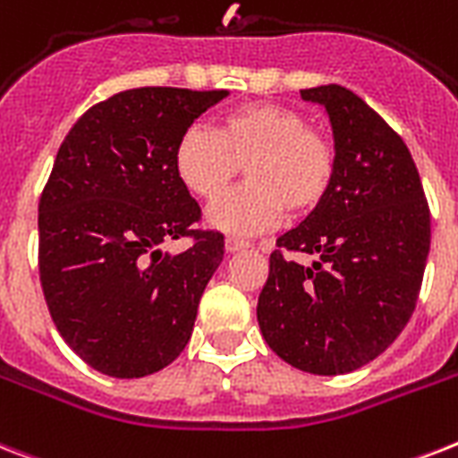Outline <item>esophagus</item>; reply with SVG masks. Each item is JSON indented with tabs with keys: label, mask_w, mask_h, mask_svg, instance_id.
Segmentation results:
<instances>
[{
	"label": "esophagus",
	"mask_w": 458,
	"mask_h": 458,
	"mask_svg": "<svg viewBox=\"0 0 458 458\" xmlns=\"http://www.w3.org/2000/svg\"><path fill=\"white\" fill-rule=\"evenodd\" d=\"M249 247H251V242L249 240H242V237H235V235L225 237V249H228L230 254H235V251H242V249H249Z\"/></svg>",
	"instance_id": "1"
}]
</instances>
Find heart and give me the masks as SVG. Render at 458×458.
I'll use <instances>...</instances> for the list:
<instances>
[{"mask_svg": "<svg viewBox=\"0 0 458 458\" xmlns=\"http://www.w3.org/2000/svg\"><path fill=\"white\" fill-rule=\"evenodd\" d=\"M245 166L248 183L211 204L207 221L230 235H256L289 218L310 216L336 174L332 140L280 103H247L223 114L216 131L188 126L174 148L178 181L199 199H216Z\"/></svg>", "mask_w": 458, "mask_h": 458, "instance_id": "heart-1", "label": "heart"}]
</instances>
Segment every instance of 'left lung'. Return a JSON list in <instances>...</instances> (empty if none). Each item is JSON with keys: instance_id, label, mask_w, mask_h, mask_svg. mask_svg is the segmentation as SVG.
Listing matches in <instances>:
<instances>
[{"instance_id": "left-lung-1", "label": "left lung", "mask_w": 458, "mask_h": 458, "mask_svg": "<svg viewBox=\"0 0 458 458\" xmlns=\"http://www.w3.org/2000/svg\"><path fill=\"white\" fill-rule=\"evenodd\" d=\"M325 106L336 174L325 202L277 237L256 318L301 371L336 377L381 355L410 322L430 249V209L410 148L351 89H303ZM318 256L310 268L286 251Z\"/></svg>"}]
</instances>
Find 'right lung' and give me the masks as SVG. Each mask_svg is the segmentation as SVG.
I'll use <instances>...</instances> for the list:
<instances>
[{"mask_svg": "<svg viewBox=\"0 0 458 458\" xmlns=\"http://www.w3.org/2000/svg\"><path fill=\"white\" fill-rule=\"evenodd\" d=\"M228 91L140 87L100 100L58 148L39 199V280L65 344L117 378L155 374L191 341L223 261L218 230L174 169L181 133ZM191 236L181 255L161 251Z\"/></svg>", "mask_w": 458, "mask_h": 458, "instance_id": "obj_1", "label": "right lung"}]
</instances>
